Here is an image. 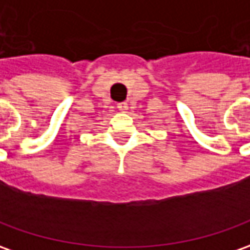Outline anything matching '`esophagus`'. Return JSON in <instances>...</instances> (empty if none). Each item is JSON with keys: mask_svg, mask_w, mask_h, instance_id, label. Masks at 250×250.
Listing matches in <instances>:
<instances>
[{"mask_svg": "<svg viewBox=\"0 0 250 250\" xmlns=\"http://www.w3.org/2000/svg\"><path fill=\"white\" fill-rule=\"evenodd\" d=\"M117 109H119L120 112H127V110H128V105H127L125 102H122V104H117Z\"/></svg>", "mask_w": 250, "mask_h": 250, "instance_id": "esophagus-1", "label": "esophagus"}]
</instances>
